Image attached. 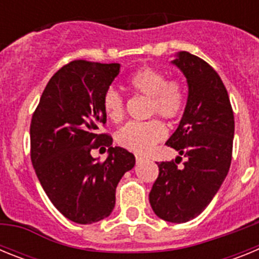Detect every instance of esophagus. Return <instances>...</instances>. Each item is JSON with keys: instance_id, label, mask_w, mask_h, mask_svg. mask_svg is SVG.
I'll use <instances>...</instances> for the list:
<instances>
[{"instance_id": "1", "label": "esophagus", "mask_w": 259, "mask_h": 259, "mask_svg": "<svg viewBox=\"0 0 259 259\" xmlns=\"http://www.w3.org/2000/svg\"><path fill=\"white\" fill-rule=\"evenodd\" d=\"M143 159H144V158L141 157V155H136V162H137V163H139V162L143 161Z\"/></svg>"}]
</instances>
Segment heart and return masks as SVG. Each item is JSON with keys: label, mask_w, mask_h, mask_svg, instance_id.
Instances as JSON below:
<instances>
[{"label": "heart", "mask_w": 259, "mask_h": 259, "mask_svg": "<svg viewBox=\"0 0 259 259\" xmlns=\"http://www.w3.org/2000/svg\"><path fill=\"white\" fill-rule=\"evenodd\" d=\"M128 85L139 95L150 98L149 113L164 119L182 115L185 105L184 84L178 79H167L159 70L141 67L128 77ZM106 115L111 120H120L124 115L123 96L114 88H109L102 98ZM166 136L163 123L153 119L148 122H130L116 132V143L128 150L145 154Z\"/></svg>", "instance_id": "obj_1"}]
</instances>
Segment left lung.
<instances>
[{
	"label": "left lung",
	"instance_id": "8db88e82",
	"mask_svg": "<svg viewBox=\"0 0 259 259\" xmlns=\"http://www.w3.org/2000/svg\"><path fill=\"white\" fill-rule=\"evenodd\" d=\"M172 65L188 83L184 114L167 145L184 155L158 162L157 180L149 193L157 217L185 223L211 202L227 176L232 159L235 119L230 97L217 71L188 52L176 54Z\"/></svg>",
	"mask_w": 259,
	"mask_h": 259
}]
</instances>
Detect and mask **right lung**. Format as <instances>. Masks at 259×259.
I'll list each match as a JSON object with an SVG mask.
<instances>
[{"mask_svg":"<svg viewBox=\"0 0 259 259\" xmlns=\"http://www.w3.org/2000/svg\"><path fill=\"white\" fill-rule=\"evenodd\" d=\"M119 63L77 59L53 75L32 115L31 161L45 193L61 214L92 224L111 214L119 180L134 168L135 155L98 134L106 123L102 98L119 74ZM107 146L98 162L90 150Z\"/></svg>","mask_w":259,"mask_h":259,"instance_id":"right-lung-1","label":"right lung"}]
</instances>
